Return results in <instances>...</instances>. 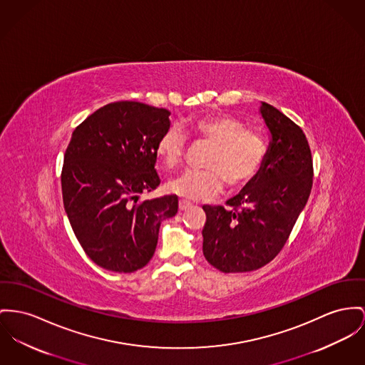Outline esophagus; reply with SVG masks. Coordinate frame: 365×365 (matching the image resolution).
<instances>
[{"label":"esophagus","instance_id":"1","mask_svg":"<svg viewBox=\"0 0 365 365\" xmlns=\"http://www.w3.org/2000/svg\"><path fill=\"white\" fill-rule=\"evenodd\" d=\"M192 205H191V202H188V200H184V199H181L180 202H178V207H180V210H187L188 207H191Z\"/></svg>","mask_w":365,"mask_h":365}]
</instances>
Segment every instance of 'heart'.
Segmentation results:
<instances>
[{
	"label": "heart",
	"instance_id": "obj_1",
	"mask_svg": "<svg viewBox=\"0 0 365 365\" xmlns=\"http://www.w3.org/2000/svg\"><path fill=\"white\" fill-rule=\"evenodd\" d=\"M195 134L210 143L206 159L207 169L181 173L168 184L173 194L206 200L219 194L228 181L230 187H241L253 180L264 165L267 143L264 137L231 116H206L192 125ZM187 150L185 135L175 127L168 128L159 138L156 152L169 169L178 166Z\"/></svg>",
	"mask_w": 365,
	"mask_h": 365
}]
</instances>
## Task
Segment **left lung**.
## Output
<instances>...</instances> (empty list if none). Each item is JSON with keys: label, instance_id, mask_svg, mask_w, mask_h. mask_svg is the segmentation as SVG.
Wrapping results in <instances>:
<instances>
[{"label": "left lung", "instance_id": "left-lung-1", "mask_svg": "<svg viewBox=\"0 0 365 365\" xmlns=\"http://www.w3.org/2000/svg\"><path fill=\"white\" fill-rule=\"evenodd\" d=\"M260 115L271 135L263 168L227 200L230 209L203 206V255L222 272H247L269 263L289 238L313 187L312 150L303 130L266 102Z\"/></svg>", "mask_w": 365, "mask_h": 365}]
</instances>
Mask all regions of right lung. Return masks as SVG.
Masks as SVG:
<instances>
[{
  "instance_id": "1",
  "label": "right lung",
  "mask_w": 365,
  "mask_h": 365,
  "mask_svg": "<svg viewBox=\"0 0 365 365\" xmlns=\"http://www.w3.org/2000/svg\"><path fill=\"white\" fill-rule=\"evenodd\" d=\"M170 112L141 102L108 103L78 124L65 153L63 206L77 241L99 267L133 272L152 259L162 221L178 197L140 202L156 190V145Z\"/></svg>"
}]
</instances>
